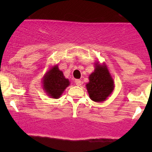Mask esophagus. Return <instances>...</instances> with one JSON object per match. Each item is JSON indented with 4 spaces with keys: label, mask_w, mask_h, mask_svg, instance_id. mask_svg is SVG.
I'll return each mask as SVG.
<instances>
[{
    "label": "esophagus",
    "mask_w": 152,
    "mask_h": 152,
    "mask_svg": "<svg viewBox=\"0 0 152 152\" xmlns=\"http://www.w3.org/2000/svg\"><path fill=\"white\" fill-rule=\"evenodd\" d=\"M75 84H76L77 86H80V85H81V80L77 79V80H75Z\"/></svg>",
    "instance_id": "1"
}]
</instances>
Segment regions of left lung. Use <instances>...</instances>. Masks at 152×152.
I'll return each instance as SVG.
<instances>
[{
	"mask_svg": "<svg viewBox=\"0 0 152 152\" xmlns=\"http://www.w3.org/2000/svg\"><path fill=\"white\" fill-rule=\"evenodd\" d=\"M94 72L89 75V82L86 84L90 98L93 101L101 103L112 94L115 84L105 63H94Z\"/></svg>",
	"mask_w": 152,
	"mask_h": 152,
	"instance_id": "8db88e82",
	"label": "left lung"
}]
</instances>
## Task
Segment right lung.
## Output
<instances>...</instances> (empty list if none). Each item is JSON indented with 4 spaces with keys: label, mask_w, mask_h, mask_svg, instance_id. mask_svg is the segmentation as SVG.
Masks as SVG:
<instances>
[{
    "label": "right lung",
    "mask_w": 152,
    "mask_h": 152,
    "mask_svg": "<svg viewBox=\"0 0 152 152\" xmlns=\"http://www.w3.org/2000/svg\"><path fill=\"white\" fill-rule=\"evenodd\" d=\"M42 89L46 95L53 99H58L64 90L70 85V81L65 78L58 64L51 67L42 79Z\"/></svg>",
    "instance_id": "right-lung-1"
}]
</instances>
